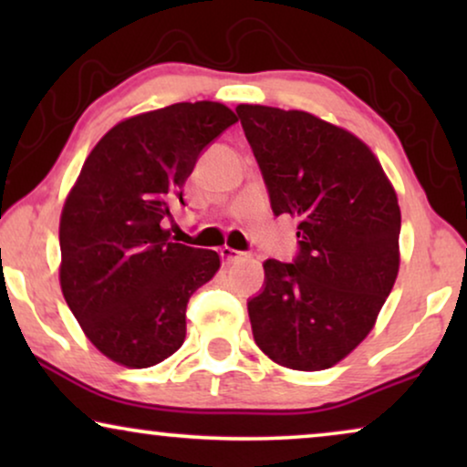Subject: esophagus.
Wrapping results in <instances>:
<instances>
[{"mask_svg": "<svg viewBox=\"0 0 467 467\" xmlns=\"http://www.w3.org/2000/svg\"><path fill=\"white\" fill-rule=\"evenodd\" d=\"M219 254H221V259H223V264H235V261H240V259H244L246 257V253H242V251H235V248H229V246H223L221 251H219Z\"/></svg>", "mask_w": 467, "mask_h": 467, "instance_id": "obj_1", "label": "esophagus"}]
</instances>
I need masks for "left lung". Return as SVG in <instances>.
I'll list each match as a JSON object with an SVG mask.
<instances>
[{
    "instance_id": "left-lung-1",
    "label": "left lung",
    "mask_w": 467,
    "mask_h": 467,
    "mask_svg": "<svg viewBox=\"0 0 467 467\" xmlns=\"http://www.w3.org/2000/svg\"><path fill=\"white\" fill-rule=\"evenodd\" d=\"M235 112L274 216H296L299 238L291 264L264 261L248 299L253 337L280 366L327 369L369 334L398 278V195L353 133L302 110Z\"/></svg>"
}]
</instances>
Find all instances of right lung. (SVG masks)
<instances>
[{
  "instance_id": "1",
  "label": "right lung",
  "mask_w": 467,
  "mask_h": 467,
  "mask_svg": "<svg viewBox=\"0 0 467 467\" xmlns=\"http://www.w3.org/2000/svg\"><path fill=\"white\" fill-rule=\"evenodd\" d=\"M235 114L182 101L114 125L82 165L61 213V291L112 361L150 368L182 347L189 297L219 270L214 251L170 240L197 159Z\"/></svg>"
}]
</instances>
